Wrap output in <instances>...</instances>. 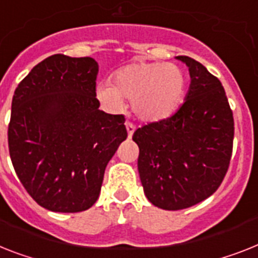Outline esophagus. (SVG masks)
<instances>
[{
  "label": "esophagus",
  "mask_w": 258,
  "mask_h": 258,
  "mask_svg": "<svg viewBox=\"0 0 258 258\" xmlns=\"http://www.w3.org/2000/svg\"><path fill=\"white\" fill-rule=\"evenodd\" d=\"M125 126H126L127 131V137L131 138L132 136H133L134 131H136V126H134V124H132L131 121H126V122H125Z\"/></svg>",
  "instance_id": "esophagus-1"
}]
</instances>
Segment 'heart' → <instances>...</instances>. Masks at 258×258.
<instances>
[{
  "label": "heart",
  "mask_w": 258,
  "mask_h": 258,
  "mask_svg": "<svg viewBox=\"0 0 258 258\" xmlns=\"http://www.w3.org/2000/svg\"><path fill=\"white\" fill-rule=\"evenodd\" d=\"M113 83H101L96 96L110 110L124 109V97L133 101L138 117L158 121L171 116L184 99L186 76L178 66L157 63H133L120 68Z\"/></svg>",
  "instance_id": "b5f03b06"
}]
</instances>
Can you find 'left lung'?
Wrapping results in <instances>:
<instances>
[{
	"instance_id": "left-lung-1",
	"label": "left lung",
	"mask_w": 258,
	"mask_h": 258,
	"mask_svg": "<svg viewBox=\"0 0 258 258\" xmlns=\"http://www.w3.org/2000/svg\"><path fill=\"white\" fill-rule=\"evenodd\" d=\"M191 84L175 113L138 127V172L146 198L162 210L188 208L211 197L231 162L235 122L220 80L199 61L178 56Z\"/></svg>"
}]
</instances>
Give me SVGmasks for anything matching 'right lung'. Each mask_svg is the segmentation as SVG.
I'll list each match as a JSON object with an SVG mask.
<instances>
[{"mask_svg": "<svg viewBox=\"0 0 258 258\" xmlns=\"http://www.w3.org/2000/svg\"><path fill=\"white\" fill-rule=\"evenodd\" d=\"M92 57L55 54L30 71L12 101L13 167L46 210L82 212L97 201L104 172L126 140L124 114L99 109Z\"/></svg>", "mask_w": 258, "mask_h": 258, "instance_id": "obj_1", "label": "right lung"}]
</instances>
